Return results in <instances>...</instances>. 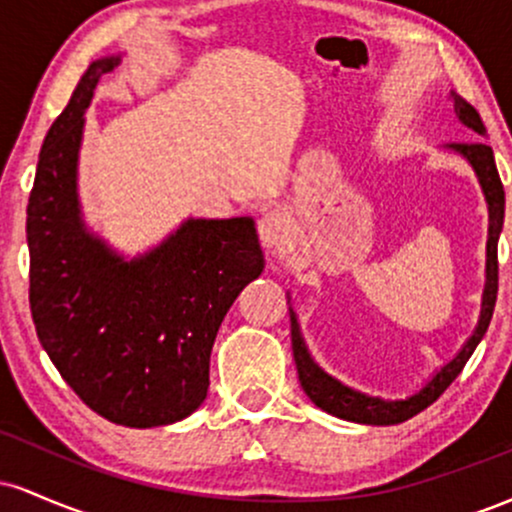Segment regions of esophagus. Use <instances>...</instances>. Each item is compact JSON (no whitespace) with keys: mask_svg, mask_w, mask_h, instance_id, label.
I'll return each instance as SVG.
<instances>
[{"mask_svg":"<svg viewBox=\"0 0 512 512\" xmlns=\"http://www.w3.org/2000/svg\"><path fill=\"white\" fill-rule=\"evenodd\" d=\"M257 231H260L264 248H281V245L289 243L293 226L284 211L272 209L262 216L260 223H257Z\"/></svg>","mask_w":512,"mask_h":512,"instance_id":"34e87169","label":"esophagus"}]
</instances>
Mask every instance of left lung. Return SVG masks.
Returning a JSON list of instances; mask_svg holds the SVG:
<instances>
[{
    "instance_id": "8db88e82",
    "label": "left lung",
    "mask_w": 512,
    "mask_h": 512,
    "mask_svg": "<svg viewBox=\"0 0 512 512\" xmlns=\"http://www.w3.org/2000/svg\"><path fill=\"white\" fill-rule=\"evenodd\" d=\"M452 101H455V115L460 117L464 127L472 129L479 139L486 137V127L481 122L477 110L472 108L464 98L450 93ZM448 149L460 154L469 166L477 173L481 192H484L486 204H489V240H486V286L484 296H481V315L477 322V330L472 332V337L464 342V346L457 351V356L450 363H445L443 368L433 375L428 383L421 387L419 392L407 399H380L363 395V392L351 390L344 383H339L337 378L327 375L310 356L308 346L303 342L301 327H298V317L289 308L291 313V346H293V358H296L298 368V380H301L303 392L313 399L315 407H320L327 414L337 416V419L354 421V424H366V426H392L402 424V421L411 419L419 411L431 407L436 399L448 390L452 380L462 373L464 363L469 361V356L474 354L481 337L489 330V322L496 308V293H498V236H501L503 228V214H505V192L503 182L498 178L496 161H493L491 146L486 142H469V144H450Z\"/></svg>"
}]
</instances>
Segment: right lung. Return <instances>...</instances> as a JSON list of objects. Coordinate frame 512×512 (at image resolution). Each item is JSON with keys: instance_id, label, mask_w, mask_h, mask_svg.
<instances>
[{"instance_id": "add662e5", "label": "right lung", "mask_w": 512, "mask_h": 512, "mask_svg": "<svg viewBox=\"0 0 512 512\" xmlns=\"http://www.w3.org/2000/svg\"><path fill=\"white\" fill-rule=\"evenodd\" d=\"M117 64L91 62L40 149L28 296L40 344L81 402L113 424L151 428L207 399L216 332L264 255L250 216L187 219L129 262L88 231L76 192L84 113Z\"/></svg>"}]
</instances>
